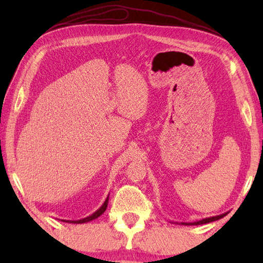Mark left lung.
Listing matches in <instances>:
<instances>
[{"mask_svg":"<svg viewBox=\"0 0 263 263\" xmlns=\"http://www.w3.org/2000/svg\"><path fill=\"white\" fill-rule=\"evenodd\" d=\"M225 216H226V213H222V215H219V216L204 218V219H201V220H198V221H194V222H181L180 225H202V224H208V222L218 220V219H220V218L225 217Z\"/></svg>","mask_w":263,"mask_h":263,"instance_id":"1","label":"left lung"}]
</instances>
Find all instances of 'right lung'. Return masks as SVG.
Listing matches in <instances>:
<instances>
[{
  "label": "right lung",
  "instance_id": "obj_1",
  "mask_svg": "<svg viewBox=\"0 0 263 263\" xmlns=\"http://www.w3.org/2000/svg\"><path fill=\"white\" fill-rule=\"evenodd\" d=\"M108 203H109V195L108 197L105 198L104 203L102 204V206L99 209V210H96L92 215L88 216L86 218H82V219H79V220H66V219H61V221H65V222H70V224H83V222H88V221H91L96 219V218H99L101 215H103L104 211L106 210V208H108Z\"/></svg>",
  "mask_w": 263,
  "mask_h": 263
}]
</instances>
